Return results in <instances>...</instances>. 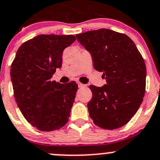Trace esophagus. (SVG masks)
I'll return each instance as SVG.
<instances>
[{
	"label": "esophagus",
	"mask_w": 160,
	"mask_h": 160,
	"mask_svg": "<svg viewBox=\"0 0 160 160\" xmlns=\"http://www.w3.org/2000/svg\"><path fill=\"white\" fill-rule=\"evenodd\" d=\"M86 86V85H84V84H83V83H78V87L80 88H84V87Z\"/></svg>",
	"instance_id": "esophagus-1"
}]
</instances>
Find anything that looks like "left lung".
Returning a JSON list of instances; mask_svg holds the SVG:
<instances>
[{"label":"left lung","instance_id":"8db88e82","mask_svg":"<svg viewBox=\"0 0 160 160\" xmlns=\"http://www.w3.org/2000/svg\"><path fill=\"white\" fill-rule=\"evenodd\" d=\"M90 52L93 67L103 72L106 84L90 85V118L104 129L126 125L138 111L146 91V68L141 53L124 33L101 28L76 35Z\"/></svg>","mask_w":160,"mask_h":160}]
</instances>
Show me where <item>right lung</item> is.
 <instances>
[{"instance_id":"right-lung-1","label":"right lung","mask_w":160,"mask_h":160,"mask_svg":"<svg viewBox=\"0 0 160 160\" xmlns=\"http://www.w3.org/2000/svg\"><path fill=\"white\" fill-rule=\"evenodd\" d=\"M76 40L72 35H40L25 42L11 63L14 96L25 118L43 132L68 122L78 85L62 84L51 77L62 67V52Z\"/></svg>"}]
</instances>
